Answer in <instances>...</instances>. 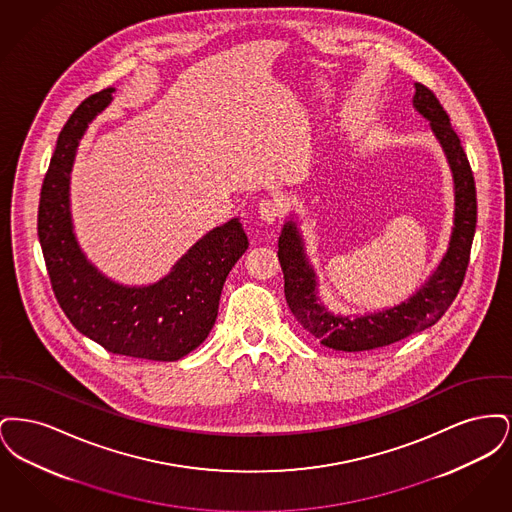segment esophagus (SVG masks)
Masks as SVG:
<instances>
[{"label":"esophagus","instance_id":"esophagus-1","mask_svg":"<svg viewBox=\"0 0 512 512\" xmlns=\"http://www.w3.org/2000/svg\"><path fill=\"white\" fill-rule=\"evenodd\" d=\"M259 215L265 222H276L280 220V217L284 215V207L278 199H272V197H265L259 201Z\"/></svg>","mask_w":512,"mask_h":512}]
</instances>
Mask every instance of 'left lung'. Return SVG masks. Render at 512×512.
I'll list each match as a JSON object with an SVG mask.
<instances>
[{
    "label": "left lung",
    "mask_w": 512,
    "mask_h": 512,
    "mask_svg": "<svg viewBox=\"0 0 512 512\" xmlns=\"http://www.w3.org/2000/svg\"><path fill=\"white\" fill-rule=\"evenodd\" d=\"M413 105L422 113L443 147L455 180V228L449 249L438 270L422 290L393 309L368 317H336L318 303L315 272L309 267L303 242L293 222H286L278 240V261L284 272V293L293 317L315 338L336 351H370L409 338L434 326L461 290L470 261V249L476 232V184L461 140L453 130L447 111L436 94L424 84H414Z\"/></svg>",
    "instance_id": "8db88e82"
}]
</instances>
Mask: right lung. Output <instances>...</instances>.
Returning <instances> with one entry per match:
<instances>
[{
  "label": "right lung",
  "mask_w": 512,
  "mask_h": 512,
  "mask_svg": "<svg viewBox=\"0 0 512 512\" xmlns=\"http://www.w3.org/2000/svg\"><path fill=\"white\" fill-rule=\"evenodd\" d=\"M113 88L84 99L59 132L38 205V238L49 282L74 328L111 353L178 361L209 336L224 280L247 249L244 226L232 219L211 230L153 286L128 288L92 267L73 234L69 174L78 142Z\"/></svg>",
  "instance_id": "1"
}]
</instances>
